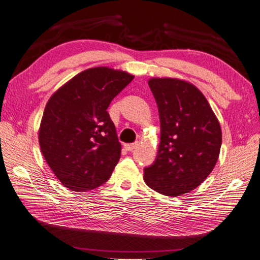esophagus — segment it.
Here are the masks:
<instances>
[{
	"instance_id": "obj_1",
	"label": "esophagus",
	"mask_w": 260,
	"mask_h": 260,
	"mask_svg": "<svg viewBox=\"0 0 260 260\" xmlns=\"http://www.w3.org/2000/svg\"><path fill=\"white\" fill-rule=\"evenodd\" d=\"M139 145V142H135V143H131V144H125L124 147L126 148L127 151H133L134 148Z\"/></svg>"
}]
</instances>
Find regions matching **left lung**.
Segmentation results:
<instances>
[{"instance_id": "obj_1", "label": "left lung", "mask_w": 260, "mask_h": 260, "mask_svg": "<svg viewBox=\"0 0 260 260\" xmlns=\"http://www.w3.org/2000/svg\"><path fill=\"white\" fill-rule=\"evenodd\" d=\"M148 86L157 104L161 142L155 161L144 169V181L164 196H181L212 172L221 147V128L196 86L173 78H153Z\"/></svg>"}]
</instances>
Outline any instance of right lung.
Here are the masks:
<instances>
[{
	"label": "right lung",
	"mask_w": 260,
	"mask_h": 260,
	"mask_svg": "<svg viewBox=\"0 0 260 260\" xmlns=\"http://www.w3.org/2000/svg\"><path fill=\"white\" fill-rule=\"evenodd\" d=\"M133 78L107 67L87 69L49 99L39 143L48 165L66 187L92 190L110 178L121 146L107 108Z\"/></svg>",
	"instance_id": "1"
}]
</instances>
